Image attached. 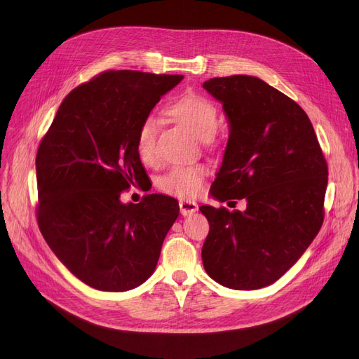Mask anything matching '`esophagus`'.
Segmentation results:
<instances>
[{"instance_id": "obj_1", "label": "esophagus", "mask_w": 359, "mask_h": 359, "mask_svg": "<svg viewBox=\"0 0 359 359\" xmlns=\"http://www.w3.org/2000/svg\"><path fill=\"white\" fill-rule=\"evenodd\" d=\"M197 208H199V206H197V203L193 202V201H187V199L180 201V211L184 217L191 215L193 212H196Z\"/></svg>"}]
</instances>
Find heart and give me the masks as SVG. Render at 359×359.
<instances>
[{"label": "heart", "mask_w": 359, "mask_h": 359, "mask_svg": "<svg viewBox=\"0 0 359 359\" xmlns=\"http://www.w3.org/2000/svg\"><path fill=\"white\" fill-rule=\"evenodd\" d=\"M166 114L190 129L197 138L209 140L218 126V108L205 95L187 92L178 96L166 108ZM157 123L151 116L144 117L135 135L137 151L142 162L151 163L156 158ZM209 169L205 165L174 166L160 180V189L178 197H194L199 194Z\"/></svg>", "instance_id": "b5f03b06"}]
</instances>
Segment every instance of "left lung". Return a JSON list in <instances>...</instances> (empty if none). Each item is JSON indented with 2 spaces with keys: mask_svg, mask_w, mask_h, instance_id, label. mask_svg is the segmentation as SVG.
<instances>
[{
  "mask_svg": "<svg viewBox=\"0 0 359 359\" xmlns=\"http://www.w3.org/2000/svg\"><path fill=\"white\" fill-rule=\"evenodd\" d=\"M203 88L230 123L211 193L246 201L243 212L199 208L209 221L203 267L227 288L258 290L292 267L323 226L327 160L304 109L263 80L215 77Z\"/></svg>",
  "mask_w": 359,
  "mask_h": 359,
  "instance_id": "1",
  "label": "left lung"
}]
</instances>
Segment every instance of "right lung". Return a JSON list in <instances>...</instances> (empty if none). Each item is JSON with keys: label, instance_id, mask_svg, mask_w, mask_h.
<instances>
[{"label": "right lung", "instance_id": "obj_1", "mask_svg": "<svg viewBox=\"0 0 359 359\" xmlns=\"http://www.w3.org/2000/svg\"><path fill=\"white\" fill-rule=\"evenodd\" d=\"M182 76L111 69L62 101L35 158L36 221L74 276L101 291H128L153 275L180 206L163 194L120 196L147 178L135 135Z\"/></svg>", "mask_w": 359, "mask_h": 359}]
</instances>
